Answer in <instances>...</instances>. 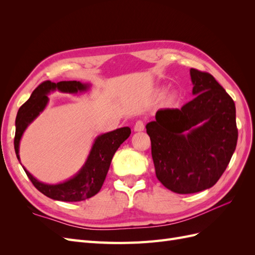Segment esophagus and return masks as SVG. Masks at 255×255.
I'll list each match as a JSON object with an SVG mask.
<instances>
[{
	"label": "esophagus",
	"instance_id": "1",
	"mask_svg": "<svg viewBox=\"0 0 255 255\" xmlns=\"http://www.w3.org/2000/svg\"><path fill=\"white\" fill-rule=\"evenodd\" d=\"M143 129H144V123L141 120H138L134 126V130L135 132H142Z\"/></svg>",
	"mask_w": 255,
	"mask_h": 255
}]
</instances>
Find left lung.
Listing matches in <instances>:
<instances>
[{"label": "left lung", "mask_w": 255, "mask_h": 255, "mask_svg": "<svg viewBox=\"0 0 255 255\" xmlns=\"http://www.w3.org/2000/svg\"><path fill=\"white\" fill-rule=\"evenodd\" d=\"M194 100L145 126L158 181L176 194L211 188L236 149L235 103L213 75L190 69Z\"/></svg>", "instance_id": "8db88e82"}]
</instances>
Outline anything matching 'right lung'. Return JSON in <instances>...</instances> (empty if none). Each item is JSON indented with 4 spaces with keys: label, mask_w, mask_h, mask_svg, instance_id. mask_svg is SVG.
Instances as JSON below:
<instances>
[{
    "label": "right lung",
    "mask_w": 255,
    "mask_h": 255,
    "mask_svg": "<svg viewBox=\"0 0 255 255\" xmlns=\"http://www.w3.org/2000/svg\"><path fill=\"white\" fill-rule=\"evenodd\" d=\"M90 84L78 81L52 83L43 82L34 91L30 98L23 104L17 114L16 118V135H14V151L20 161L19 148L20 140L27 127L39 116L49 103V95L54 91L63 94L75 95L78 92L89 90ZM130 135L128 127L120 128L112 132L99 135L95 138L94 143L84 165L80 170L70 179L57 184H48L37 180L30 174L24 166L25 173L34 186L44 196L53 200L64 202H78L94 197L101 189L105 177L112 163V159L120 144L126 141Z\"/></svg>",
    "instance_id": "1"
}]
</instances>
